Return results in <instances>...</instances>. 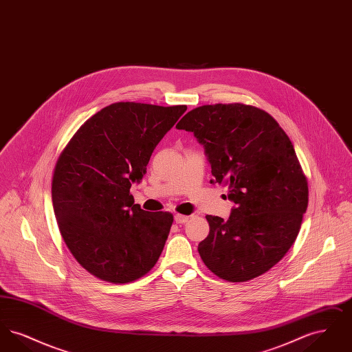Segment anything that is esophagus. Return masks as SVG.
<instances>
[{"instance_id": "esophagus-1", "label": "esophagus", "mask_w": 352, "mask_h": 352, "mask_svg": "<svg viewBox=\"0 0 352 352\" xmlns=\"http://www.w3.org/2000/svg\"><path fill=\"white\" fill-rule=\"evenodd\" d=\"M188 217H186V215H181V214H177L175 217H174V220H175V223H178V224H184V223H187L188 221Z\"/></svg>"}]
</instances>
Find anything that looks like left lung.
I'll list each match as a JSON object with an SVG mask.
<instances>
[{
  "mask_svg": "<svg viewBox=\"0 0 352 352\" xmlns=\"http://www.w3.org/2000/svg\"><path fill=\"white\" fill-rule=\"evenodd\" d=\"M204 146L214 181L236 204L228 220L207 215L203 263L231 283L256 278L290 250L309 203L307 179L284 129L265 111L240 102L201 105L175 126Z\"/></svg>",
  "mask_w": 352,
  "mask_h": 352,
  "instance_id": "8db88e82",
  "label": "left lung"
}]
</instances>
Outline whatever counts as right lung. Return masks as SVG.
Returning <instances> with one entry per match:
<instances>
[{
  "label": "right lung",
  "mask_w": 352,
  "mask_h": 352,
  "mask_svg": "<svg viewBox=\"0 0 352 352\" xmlns=\"http://www.w3.org/2000/svg\"><path fill=\"white\" fill-rule=\"evenodd\" d=\"M186 109L111 104L84 122L56 161L51 194L59 231L75 260L102 281H135L162 253L173 215L141 210L131 187Z\"/></svg>",
  "instance_id": "obj_1"
}]
</instances>
